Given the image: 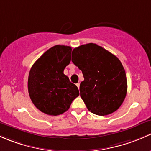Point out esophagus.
<instances>
[{
    "label": "esophagus",
    "instance_id": "obj_1",
    "mask_svg": "<svg viewBox=\"0 0 151 151\" xmlns=\"http://www.w3.org/2000/svg\"><path fill=\"white\" fill-rule=\"evenodd\" d=\"M76 86H78V89H79V87H80V83H78L77 84H76Z\"/></svg>",
    "mask_w": 151,
    "mask_h": 151
}]
</instances>
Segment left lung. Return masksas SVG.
<instances>
[{
	"label": "left lung",
	"instance_id": "8db88e82",
	"mask_svg": "<svg viewBox=\"0 0 151 151\" xmlns=\"http://www.w3.org/2000/svg\"><path fill=\"white\" fill-rule=\"evenodd\" d=\"M72 62L84 78L80 94L88 110L103 116L119 109L127 95V81L118 57L90 43L73 50Z\"/></svg>",
	"mask_w": 151,
	"mask_h": 151
}]
</instances>
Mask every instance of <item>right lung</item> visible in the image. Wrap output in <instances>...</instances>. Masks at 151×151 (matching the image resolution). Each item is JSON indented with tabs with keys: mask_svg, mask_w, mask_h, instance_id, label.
Here are the masks:
<instances>
[{
	"mask_svg": "<svg viewBox=\"0 0 151 151\" xmlns=\"http://www.w3.org/2000/svg\"><path fill=\"white\" fill-rule=\"evenodd\" d=\"M71 52L70 46H53L37 60L29 70V97L38 110L47 115L63 114L79 95L78 87L63 73L70 63Z\"/></svg>",
	"mask_w": 151,
	"mask_h": 151,
	"instance_id": "obj_1",
	"label": "right lung"
}]
</instances>
